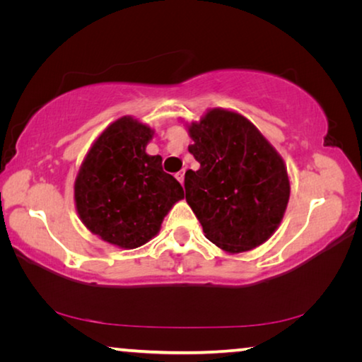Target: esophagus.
<instances>
[{
    "label": "esophagus",
    "instance_id": "obj_1",
    "mask_svg": "<svg viewBox=\"0 0 362 362\" xmlns=\"http://www.w3.org/2000/svg\"><path fill=\"white\" fill-rule=\"evenodd\" d=\"M175 177H177V180H179L183 185V180H185V170H180V173H177Z\"/></svg>",
    "mask_w": 362,
    "mask_h": 362
}]
</instances>
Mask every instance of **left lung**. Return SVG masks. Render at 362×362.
I'll return each instance as SVG.
<instances>
[{"instance_id":"8db88e82","label":"left lung","mask_w":362,"mask_h":362,"mask_svg":"<svg viewBox=\"0 0 362 362\" xmlns=\"http://www.w3.org/2000/svg\"><path fill=\"white\" fill-rule=\"evenodd\" d=\"M187 127L188 151L199 163L185 173L187 203L204 236L228 254L259 247L278 230L289 203L284 159L233 110L209 108Z\"/></svg>"}]
</instances>
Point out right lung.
Returning a JSON list of instances; mask_svg holds the SVG:
<instances>
[{
  "mask_svg": "<svg viewBox=\"0 0 362 362\" xmlns=\"http://www.w3.org/2000/svg\"><path fill=\"white\" fill-rule=\"evenodd\" d=\"M155 131L121 116L102 131L75 180V206L93 235L119 249H136L158 235L183 188L145 151Z\"/></svg>",
  "mask_w": 362,
  "mask_h": 362,
  "instance_id": "obj_1",
  "label": "right lung"
}]
</instances>
